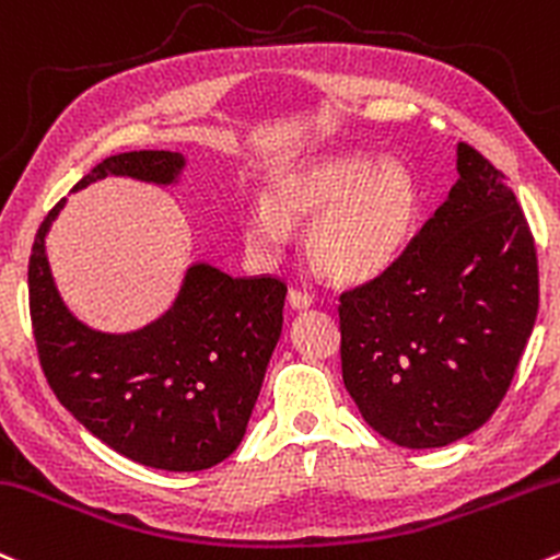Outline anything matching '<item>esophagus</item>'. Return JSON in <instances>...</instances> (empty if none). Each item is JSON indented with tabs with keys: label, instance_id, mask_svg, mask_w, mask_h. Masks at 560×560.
<instances>
[{
	"label": "esophagus",
	"instance_id": "34e87169",
	"mask_svg": "<svg viewBox=\"0 0 560 560\" xmlns=\"http://www.w3.org/2000/svg\"><path fill=\"white\" fill-rule=\"evenodd\" d=\"M290 305H292V308H298V311L311 308L313 294L308 290H298V287H292V290H290Z\"/></svg>",
	"mask_w": 560,
	"mask_h": 560
}]
</instances>
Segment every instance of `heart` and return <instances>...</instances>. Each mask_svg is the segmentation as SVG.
<instances>
[{
  "mask_svg": "<svg viewBox=\"0 0 560 560\" xmlns=\"http://www.w3.org/2000/svg\"><path fill=\"white\" fill-rule=\"evenodd\" d=\"M311 262L340 284H361L393 266L417 218V186L398 162L364 153L322 156L273 177L270 199L244 212L247 247L276 260L290 244V220H310Z\"/></svg>",
  "mask_w": 560,
  "mask_h": 560,
  "instance_id": "b5f03b06",
  "label": "heart"
}]
</instances>
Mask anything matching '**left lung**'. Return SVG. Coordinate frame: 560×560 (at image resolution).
<instances>
[{
    "mask_svg": "<svg viewBox=\"0 0 560 560\" xmlns=\"http://www.w3.org/2000/svg\"><path fill=\"white\" fill-rule=\"evenodd\" d=\"M457 183L390 268L340 294L342 383L407 450L481 428L513 383L539 308L537 247L505 175L457 145Z\"/></svg>",
    "mask_w": 560,
    "mask_h": 560,
    "instance_id": "obj_1",
    "label": "left lung"
}]
</instances>
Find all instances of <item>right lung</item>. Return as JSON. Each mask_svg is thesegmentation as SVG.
<instances>
[{
  "label": "right lung",
  "instance_id": "1",
  "mask_svg": "<svg viewBox=\"0 0 560 560\" xmlns=\"http://www.w3.org/2000/svg\"><path fill=\"white\" fill-rule=\"evenodd\" d=\"M180 167V153L130 151L103 159L73 188L106 175L172 183ZM63 201L42 220L28 257L31 329L52 393L95 439L145 468L223 463L242 444L279 342L287 284L201 262L188 268L167 316L132 335H103L77 322L52 284L45 236Z\"/></svg>",
  "mask_w": 560,
  "mask_h": 560
}]
</instances>
